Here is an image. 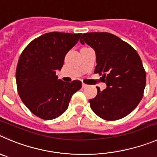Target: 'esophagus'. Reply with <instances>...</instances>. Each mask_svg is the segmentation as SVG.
Here are the masks:
<instances>
[{
    "mask_svg": "<svg viewBox=\"0 0 157 157\" xmlns=\"http://www.w3.org/2000/svg\"><path fill=\"white\" fill-rule=\"evenodd\" d=\"M87 87V85L86 84V83H82V87H83V88H85V87Z\"/></svg>",
    "mask_w": 157,
    "mask_h": 157,
    "instance_id": "1",
    "label": "esophagus"
}]
</instances>
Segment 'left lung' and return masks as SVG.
Wrapping results in <instances>:
<instances>
[{"instance_id": "8db88e82", "label": "left lung", "mask_w": 157, "mask_h": 157, "mask_svg": "<svg viewBox=\"0 0 157 157\" xmlns=\"http://www.w3.org/2000/svg\"><path fill=\"white\" fill-rule=\"evenodd\" d=\"M80 41L94 49V73L107 85L102 91L97 87V96L89 100L92 111L107 121L124 118L143 97L146 74L141 58L129 44L108 32L84 33Z\"/></svg>"}]
</instances>
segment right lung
I'll return each instance as SVG.
<instances>
[{
    "label": "right lung",
    "instance_id": "add662e5",
    "mask_svg": "<svg viewBox=\"0 0 157 157\" xmlns=\"http://www.w3.org/2000/svg\"><path fill=\"white\" fill-rule=\"evenodd\" d=\"M81 33L52 32L32 40L19 57L16 83L21 101L32 113L45 120L60 116L68 108L80 80L64 82L56 75L63 66L66 54L74 47Z\"/></svg>",
    "mask_w": 157,
    "mask_h": 157
}]
</instances>
